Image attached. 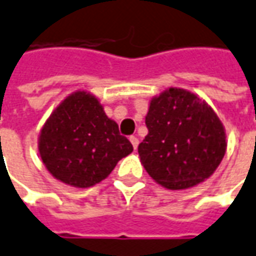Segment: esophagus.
Wrapping results in <instances>:
<instances>
[{
  "label": "esophagus",
  "instance_id": "obj_1",
  "mask_svg": "<svg viewBox=\"0 0 256 256\" xmlns=\"http://www.w3.org/2000/svg\"><path fill=\"white\" fill-rule=\"evenodd\" d=\"M130 140H131L132 146H134V150H136L138 144H139V140H138V138L136 136H131V138H130Z\"/></svg>",
  "mask_w": 256,
  "mask_h": 256
}]
</instances>
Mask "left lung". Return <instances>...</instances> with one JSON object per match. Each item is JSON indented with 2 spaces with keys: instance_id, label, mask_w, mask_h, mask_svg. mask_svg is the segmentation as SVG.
<instances>
[{
  "instance_id": "obj_1",
  "label": "left lung",
  "mask_w": 256,
  "mask_h": 256,
  "mask_svg": "<svg viewBox=\"0 0 256 256\" xmlns=\"http://www.w3.org/2000/svg\"><path fill=\"white\" fill-rule=\"evenodd\" d=\"M146 126L148 134L138 148L140 162L170 190L204 182L226 153L222 121L206 100L182 88L171 86L152 98Z\"/></svg>"
}]
</instances>
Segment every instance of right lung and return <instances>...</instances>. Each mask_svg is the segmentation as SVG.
I'll return each instance as SVG.
<instances>
[{
	"mask_svg": "<svg viewBox=\"0 0 256 256\" xmlns=\"http://www.w3.org/2000/svg\"><path fill=\"white\" fill-rule=\"evenodd\" d=\"M132 150L117 122L86 90H76L62 100L38 136L45 168L58 180L78 189L102 182Z\"/></svg>",
	"mask_w": 256,
	"mask_h": 256,
	"instance_id": "right-lung-1",
	"label": "right lung"
}]
</instances>
